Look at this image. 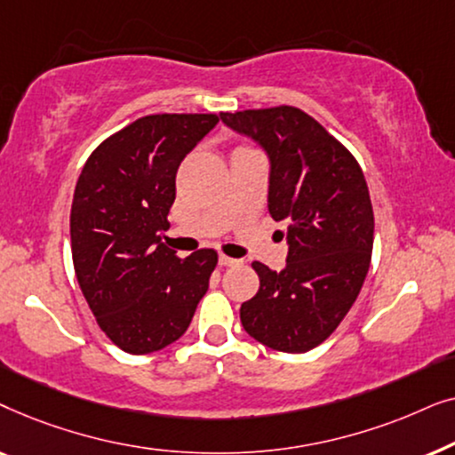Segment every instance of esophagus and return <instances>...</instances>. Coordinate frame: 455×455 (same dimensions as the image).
I'll return each instance as SVG.
<instances>
[{"mask_svg": "<svg viewBox=\"0 0 455 455\" xmlns=\"http://www.w3.org/2000/svg\"><path fill=\"white\" fill-rule=\"evenodd\" d=\"M220 265L221 267H235V265H240V260L232 259V257H226V254H220Z\"/></svg>", "mask_w": 455, "mask_h": 455, "instance_id": "esophagus-1", "label": "esophagus"}]
</instances>
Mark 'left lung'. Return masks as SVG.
Segmentation results:
<instances>
[{
    "label": "left lung",
    "instance_id": "8db88e82",
    "mask_svg": "<svg viewBox=\"0 0 455 455\" xmlns=\"http://www.w3.org/2000/svg\"><path fill=\"white\" fill-rule=\"evenodd\" d=\"M269 157L267 207L283 221L282 271L254 260L260 288L242 304L246 333L277 352L302 354L331 335L356 302L371 265L375 217L364 173L315 117L282 105L220 114Z\"/></svg>",
    "mask_w": 455,
    "mask_h": 455
}]
</instances>
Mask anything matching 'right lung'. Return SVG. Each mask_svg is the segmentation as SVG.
<instances>
[{
	"label": "right lung",
	"instance_id": "obj_1",
	"mask_svg": "<svg viewBox=\"0 0 455 455\" xmlns=\"http://www.w3.org/2000/svg\"><path fill=\"white\" fill-rule=\"evenodd\" d=\"M220 116H145L99 145L80 173L70 213L80 290L105 335L128 354L182 338L217 265L211 248L180 259L161 235L176 173Z\"/></svg>",
	"mask_w": 455,
	"mask_h": 455
}]
</instances>
